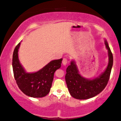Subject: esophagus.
<instances>
[{
  "mask_svg": "<svg viewBox=\"0 0 121 121\" xmlns=\"http://www.w3.org/2000/svg\"><path fill=\"white\" fill-rule=\"evenodd\" d=\"M62 63L64 65H66L68 63V60H67L66 58H63V61H62Z\"/></svg>",
  "mask_w": 121,
  "mask_h": 121,
  "instance_id": "obj_1",
  "label": "esophagus"
}]
</instances>
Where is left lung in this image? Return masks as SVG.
<instances>
[{"label":"left lung","mask_w":121,"mask_h":121,"mask_svg":"<svg viewBox=\"0 0 121 121\" xmlns=\"http://www.w3.org/2000/svg\"><path fill=\"white\" fill-rule=\"evenodd\" d=\"M108 54V64L103 72L92 79L86 78L79 73L75 60L72 59L66 69L65 81L71 96L78 99H86L99 94L107 85L113 65V56L107 40H104Z\"/></svg>","instance_id":"8db88e82"}]
</instances>
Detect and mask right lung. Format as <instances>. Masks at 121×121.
I'll use <instances>...</instances> for the list:
<instances>
[{"mask_svg":"<svg viewBox=\"0 0 121 121\" xmlns=\"http://www.w3.org/2000/svg\"><path fill=\"white\" fill-rule=\"evenodd\" d=\"M20 45V42L14 50L12 58L13 71L17 84L26 95L33 98L44 97L50 92L54 73L60 68L63 59L50 61L38 71L27 72L18 57Z\"/></svg>","mask_w":121,"mask_h":121,"instance_id":"1","label":"right lung"}]
</instances>
